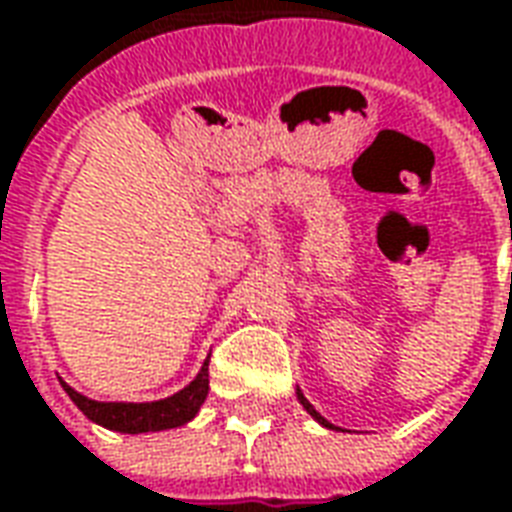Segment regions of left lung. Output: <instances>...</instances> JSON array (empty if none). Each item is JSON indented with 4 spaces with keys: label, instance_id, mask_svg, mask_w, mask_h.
Listing matches in <instances>:
<instances>
[{
    "label": "left lung",
    "instance_id": "8db88e82",
    "mask_svg": "<svg viewBox=\"0 0 512 512\" xmlns=\"http://www.w3.org/2000/svg\"><path fill=\"white\" fill-rule=\"evenodd\" d=\"M296 397H299V403H301V406H304V408H307V414H310V417L315 419V422H321L323 428H329V430H340V428H334V425H332V422H329V419H323L321 414H318V411H315V408H312L310 400H307V397L301 395V389H299V392H296Z\"/></svg>",
    "mask_w": 512,
    "mask_h": 512
}]
</instances>
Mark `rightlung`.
Listing matches in <instances>:
<instances>
[{
  "mask_svg": "<svg viewBox=\"0 0 512 512\" xmlns=\"http://www.w3.org/2000/svg\"><path fill=\"white\" fill-rule=\"evenodd\" d=\"M65 392L76 406L82 408L87 419H93L95 425H104L117 433H150V430H169L180 428L191 419L197 417V411L208 397V362L194 376L189 386H183L180 392L164 400H153V403H104V400H93L84 397L62 381Z\"/></svg>",
  "mask_w": 512,
  "mask_h": 512,
  "instance_id": "obj_1",
  "label": "right lung"
}]
</instances>
